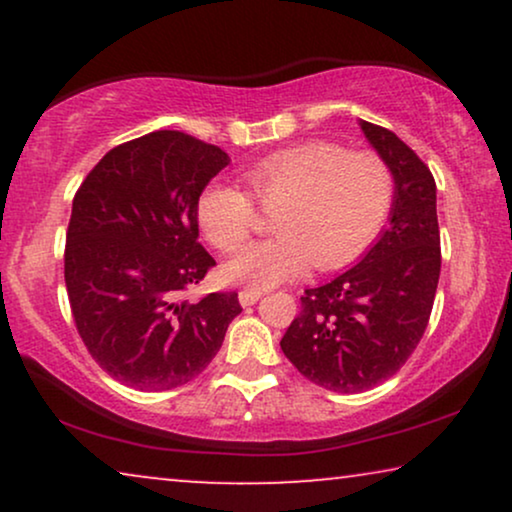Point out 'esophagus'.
Returning <instances> with one entry per match:
<instances>
[{
	"label": "esophagus",
	"mask_w": 512,
	"mask_h": 512,
	"mask_svg": "<svg viewBox=\"0 0 512 512\" xmlns=\"http://www.w3.org/2000/svg\"><path fill=\"white\" fill-rule=\"evenodd\" d=\"M263 293L261 291H256V289H244V291H240V303L247 307V305H254L258 298H261Z\"/></svg>",
	"instance_id": "obj_1"
}]
</instances>
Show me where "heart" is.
I'll use <instances>...</instances> for the list:
<instances>
[{
	"label": "heart",
	"instance_id": "1",
	"mask_svg": "<svg viewBox=\"0 0 512 512\" xmlns=\"http://www.w3.org/2000/svg\"><path fill=\"white\" fill-rule=\"evenodd\" d=\"M256 205L272 216L268 242L249 244L223 263V279L249 289L296 279L314 268H338L359 256L387 219L394 200L389 165L370 151L310 142L272 153L244 172ZM198 223L216 249L233 251L256 226L254 202L240 188L209 184Z\"/></svg>",
	"mask_w": 512,
	"mask_h": 512
}]
</instances>
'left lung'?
Here are the masks:
<instances>
[{"instance_id": "1", "label": "left lung", "mask_w": 512, "mask_h": 512, "mask_svg": "<svg viewBox=\"0 0 512 512\" xmlns=\"http://www.w3.org/2000/svg\"><path fill=\"white\" fill-rule=\"evenodd\" d=\"M359 125L394 177L389 226L354 268L305 291L279 342L300 375L338 394L373 389L408 361L440 277L433 174L391 130Z\"/></svg>"}]
</instances>
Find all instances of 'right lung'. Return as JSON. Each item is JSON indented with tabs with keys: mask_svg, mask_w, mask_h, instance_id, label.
I'll use <instances>...</instances> for the list:
<instances>
[{
	"mask_svg": "<svg viewBox=\"0 0 512 512\" xmlns=\"http://www.w3.org/2000/svg\"><path fill=\"white\" fill-rule=\"evenodd\" d=\"M228 163L219 146L158 130L111 149L74 195L69 305L90 356L132 389L191 382L242 312L237 293L177 300L214 265L198 242V200Z\"/></svg>",
	"mask_w": 512,
	"mask_h": 512,
	"instance_id": "add662e5",
	"label": "right lung"
}]
</instances>
